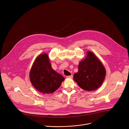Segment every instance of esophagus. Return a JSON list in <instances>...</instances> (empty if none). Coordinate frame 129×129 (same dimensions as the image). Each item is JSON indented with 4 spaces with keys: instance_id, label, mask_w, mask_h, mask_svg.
I'll return each mask as SVG.
<instances>
[{
    "instance_id": "esophagus-1",
    "label": "esophagus",
    "mask_w": 129,
    "mask_h": 129,
    "mask_svg": "<svg viewBox=\"0 0 129 129\" xmlns=\"http://www.w3.org/2000/svg\"><path fill=\"white\" fill-rule=\"evenodd\" d=\"M66 77L68 78H72L73 77V75H71L70 76H67Z\"/></svg>"
}]
</instances>
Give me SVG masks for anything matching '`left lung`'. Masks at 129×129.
<instances>
[{
    "instance_id": "left-lung-1",
    "label": "left lung",
    "mask_w": 129,
    "mask_h": 129,
    "mask_svg": "<svg viewBox=\"0 0 129 129\" xmlns=\"http://www.w3.org/2000/svg\"><path fill=\"white\" fill-rule=\"evenodd\" d=\"M105 75L102 63L92 52L88 51L86 58L79 63L78 72L74 74V80L82 89L93 91L101 86Z\"/></svg>"
}]
</instances>
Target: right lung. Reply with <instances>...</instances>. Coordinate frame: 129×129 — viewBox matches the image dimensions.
Wrapping results in <instances>:
<instances>
[{"label":"right lung","mask_w":129,"mask_h":129,"mask_svg":"<svg viewBox=\"0 0 129 129\" xmlns=\"http://www.w3.org/2000/svg\"><path fill=\"white\" fill-rule=\"evenodd\" d=\"M33 86L43 93H52L61 85L64 78L51 67L47 54L39 55L36 59L30 73Z\"/></svg>","instance_id":"add662e5"}]
</instances>
